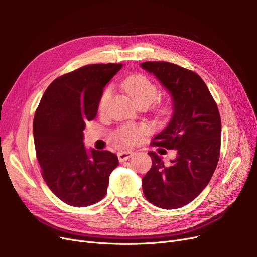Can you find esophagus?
I'll list each match as a JSON object with an SVG mask.
<instances>
[{
    "label": "esophagus",
    "instance_id": "esophagus-1",
    "mask_svg": "<svg viewBox=\"0 0 257 257\" xmlns=\"http://www.w3.org/2000/svg\"><path fill=\"white\" fill-rule=\"evenodd\" d=\"M133 155H134V152L132 151H121L118 153V159L120 162H124L133 157Z\"/></svg>",
    "mask_w": 257,
    "mask_h": 257
}]
</instances>
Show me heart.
<instances>
[{
  "label": "heart",
  "instance_id": "b5f03b06",
  "mask_svg": "<svg viewBox=\"0 0 257 257\" xmlns=\"http://www.w3.org/2000/svg\"><path fill=\"white\" fill-rule=\"evenodd\" d=\"M123 89L130 95L134 102L139 104H151L158 97L159 89L149 77L144 74L131 75L123 81ZM111 96V89L108 87L104 90L98 103V110L104 111L107 106L108 100ZM173 107L170 103L163 102L158 104L157 111L160 115L166 116L172 113ZM147 132L146 126H135V125H124L115 131L114 139L116 142L124 146L134 145L141 141L142 136Z\"/></svg>",
  "mask_w": 257,
  "mask_h": 257
}]
</instances>
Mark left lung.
Wrapping results in <instances>:
<instances>
[{
    "label": "left lung",
    "mask_w": 257,
    "mask_h": 257,
    "mask_svg": "<svg viewBox=\"0 0 257 257\" xmlns=\"http://www.w3.org/2000/svg\"><path fill=\"white\" fill-rule=\"evenodd\" d=\"M143 68L170 92L174 113L151 146L176 150L177 159L165 166L154 151L148 152L152 166L143 178L149 203L162 209L188 205L211 179L220 158L221 116L211 93L200 76L164 61L144 62Z\"/></svg>",
    "instance_id": "obj_1"
}]
</instances>
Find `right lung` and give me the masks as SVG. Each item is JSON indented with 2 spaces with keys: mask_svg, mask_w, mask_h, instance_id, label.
Here are the masks:
<instances>
[{
  "mask_svg": "<svg viewBox=\"0 0 257 257\" xmlns=\"http://www.w3.org/2000/svg\"><path fill=\"white\" fill-rule=\"evenodd\" d=\"M123 64H90L62 75L45 91L35 111L36 158L48 188L63 203L88 207L102 200L118 157L83 145L85 122L96 116L103 89Z\"/></svg>",
  "mask_w": 257,
  "mask_h": 257,
  "instance_id": "add662e5",
  "label": "right lung"
}]
</instances>
